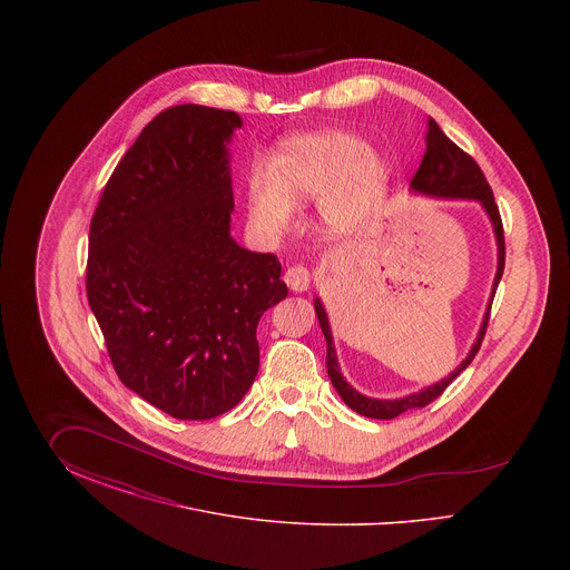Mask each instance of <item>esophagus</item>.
<instances>
[{
  "label": "esophagus",
  "mask_w": 570,
  "mask_h": 570,
  "mask_svg": "<svg viewBox=\"0 0 570 570\" xmlns=\"http://www.w3.org/2000/svg\"><path fill=\"white\" fill-rule=\"evenodd\" d=\"M309 279H312L309 272L305 267H301V265H295V267H291L288 272L284 273V282L288 284V288L293 293L307 291L309 288Z\"/></svg>",
  "instance_id": "34e87169"
}]
</instances>
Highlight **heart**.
Returning a JSON list of instances; mask_svg holds the SVG:
<instances>
[{
  "label": "heart",
  "mask_w": 570,
  "mask_h": 570,
  "mask_svg": "<svg viewBox=\"0 0 570 570\" xmlns=\"http://www.w3.org/2000/svg\"><path fill=\"white\" fill-rule=\"evenodd\" d=\"M389 188V166L358 136L326 130L282 142L272 168L247 179L249 217L263 233L284 230L295 205L323 198L321 212L333 230H351L372 216Z\"/></svg>",
  "instance_id": "obj_1"
}]
</instances>
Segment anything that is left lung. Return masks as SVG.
I'll return each instance as SVG.
<instances>
[{"instance_id": "left-lung-1", "label": "left lung", "mask_w": 570, "mask_h": 570, "mask_svg": "<svg viewBox=\"0 0 570 570\" xmlns=\"http://www.w3.org/2000/svg\"><path fill=\"white\" fill-rule=\"evenodd\" d=\"M410 188L419 191V194L438 196V198H470V200H479L483 205L489 219H491V226H493V233H495L498 272H495V279H493V288H491V298H489L483 325H481V331H479L476 342L472 344L470 353L461 361L460 367L455 372H451L446 379L435 382V384L419 391V393L406 395L402 400H372V397H365L358 391H354L353 386L344 380L342 372H340V365H337V354H335V346H333V335H331V326H328L325 307H323L321 298L314 301L318 323H321V328L325 333L326 372H328V379L333 382L335 391L340 393L344 404L353 407L354 412H358L363 416H370V419H382V421L395 419V416H400L402 412L412 410V407H425L428 404H432L435 397H440L444 393V389L453 380L458 379L461 372L472 363V358L479 353L481 342L485 337L491 303H493L495 288L500 284L502 272H504V228H502V217H500L498 205L493 200V191L489 188L488 179H485L481 166L472 160V156H468L449 136L444 135L432 117L428 119L425 156H423L419 170L414 173V177L410 181Z\"/></svg>"}]
</instances>
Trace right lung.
I'll list each match as a JSON object with an SVG mask.
<instances>
[{
  "label": "right lung",
  "mask_w": 570,
  "mask_h": 570,
  "mask_svg": "<svg viewBox=\"0 0 570 570\" xmlns=\"http://www.w3.org/2000/svg\"><path fill=\"white\" fill-rule=\"evenodd\" d=\"M235 110L156 115L115 166L89 226L87 298L119 380L181 421L242 402L256 326L288 295L275 254L230 237Z\"/></svg>",
  "instance_id": "obj_1"
}]
</instances>
